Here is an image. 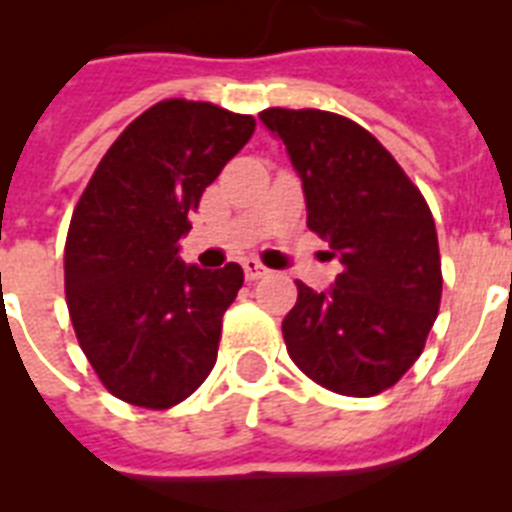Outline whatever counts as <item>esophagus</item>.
Masks as SVG:
<instances>
[{
  "label": "esophagus",
  "instance_id": "obj_1",
  "mask_svg": "<svg viewBox=\"0 0 512 512\" xmlns=\"http://www.w3.org/2000/svg\"><path fill=\"white\" fill-rule=\"evenodd\" d=\"M244 276H247L249 281H257L263 279V276H268V268H265L263 263H257V260H244Z\"/></svg>",
  "mask_w": 512,
  "mask_h": 512
}]
</instances>
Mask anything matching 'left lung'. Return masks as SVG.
<instances>
[{
	"instance_id": "obj_1",
	"label": "left lung",
	"mask_w": 512,
	"mask_h": 512,
	"mask_svg": "<svg viewBox=\"0 0 512 512\" xmlns=\"http://www.w3.org/2000/svg\"><path fill=\"white\" fill-rule=\"evenodd\" d=\"M305 193L308 228L342 273L324 292L297 281L281 321L292 361L321 388L377 396L420 358L441 305L436 223L380 140L345 116L268 108Z\"/></svg>"
}]
</instances>
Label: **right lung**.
Wrapping results in <instances>:
<instances>
[{
	"label": "right lung",
	"mask_w": 512,
	"mask_h": 512,
	"mask_svg": "<svg viewBox=\"0 0 512 512\" xmlns=\"http://www.w3.org/2000/svg\"><path fill=\"white\" fill-rule=\"evenodd\" d=\"M255 119L212 103L162 100L100 159L66 239V300L76 340L116 398L170 409L207 380L241 265L180 260L188 215Z\"/></svg>",
	"instance_id": "1"
}]
</instances>
